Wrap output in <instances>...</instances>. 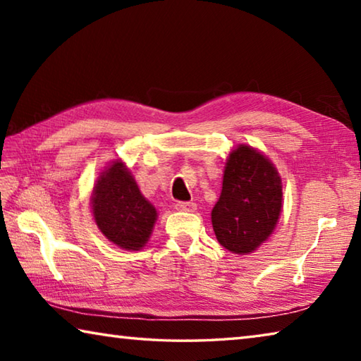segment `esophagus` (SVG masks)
<instances>
[{
  "label": "esophagus",
  "instance_id": "1",
  "mask_svg": "<svg viewBox=\"0 0 361 361\" xmlns=\"http://www.w3.org/2000/svg\"><path fill=\"white\" fill-rule=\"evenodd\" d=\"M175 209L180 212H194L195 209H197V205H195L194 202H176Z\"/></svg>",
  "mask_w": 361,
  "mask_h": 361
}]
</instances>
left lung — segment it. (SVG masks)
I'll return each mask as SVG.
<instances>
[{
  "label": "left lung",
  "instance_id": "left-lung-1",
  "mask_svg": "<svg viewBox=\"0 0 361 361\" xmlns=\"http://www.w3.org/2000/svg\"><path fill=\"white\" fill-rule=\"evenodd\" d=\"M282 194L274 164L252 146H237L226 161L221 195L212 210L218 242L235 255L255 252L276 229Z\"/></svg>",
  "mask_w": 361,
  "mask_h": 361
}]
</instances>
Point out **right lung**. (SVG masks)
I'll return each mask as SVG.
<instances>
[{"label":"right lung","instance_id":"right-lung-1","mask_svg":"<svg viewBox=\"0 0 361 361\" xmlns=\"http://www.w3.org/2000/svg\"><path fill=\"white\" fill-rule=\"evenodd\" d=\"M90 207L102 234L114 245L137 252L149 240L157 212L122 161H114L97 178Z\"/></svg>","mask_w":361,"mask_h":361}]
</instances>
